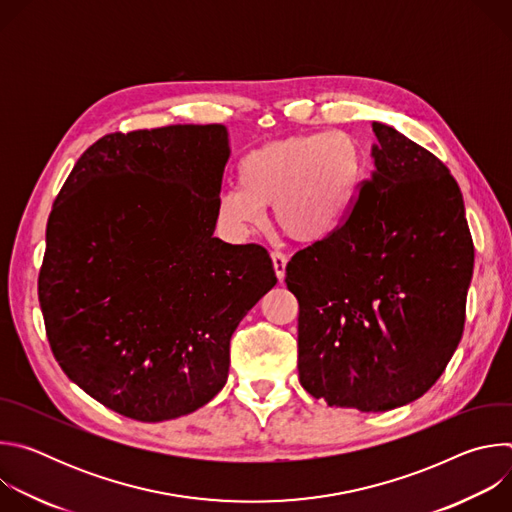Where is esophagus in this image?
<instances>
[{"mask_svg": "<svg viewBox=\"0 0 512 512\" xmlns=\"http://www.w3.org/2000/svg\"><path fill=\"white\" fill-rule=\"evenodd\" d=\"M271 261H273V269L277 279L281 281L285 277V265H287V257L281 251H271Z\"/></svg>", "mask_w": 512, "mask_h": 512, "instance_id": "esophagus-1", "label": "esophagus"}]
</instances>
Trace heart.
Here are the masks:
<instances>
[{
    "label": "heart",
    "instance_id": "b5f03b06",
    "mask_svg": "<svg viewBox=\"0 0 512 512\" xmlns=\"http://www.w3.org/2000/svg\"><path fill=\"white\" fill-rule=\"evenodd\" d=\"M362 178V154L344 131L304 133L271 141L239 164V186L216 198V221L233 239L275 223L302 243H320L350 218Z\"/></svg>",
    "mask_w": 512,
    "mask_h": 512
}]
</instances>
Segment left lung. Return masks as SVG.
<instances>
[{
  "label": "left lung",
  "instance_id": "left-lung-1",
  "mask_svg": "<svg viewBox=\"0 0 512 512\" xmlns=\"http://www.w3.org/2000/svg\"><path fill=\"white\" fill-rule=\"evenodd\" d=\"M375 170L346 225L285 267L298 298L302 387L330 407L419 399L456 352L474 269L458 182L431 152L373 121Z\"/></svg>",
  "mask_w": 512,
  "mask_h": 512
}]
</instances>
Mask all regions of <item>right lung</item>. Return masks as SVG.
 Returning a JSON list of instances; mask_svg holds the SVG:
<instances>
[{"label": "right lung", "mask_w": 512, "mask_h": 512, "mask_svg": "<svg viewBox=\"0 0 512 512\" xmlns=\"http://www.w3.org/2000/svg\"><path fill=\"white\" fill-rule=\"evenodd\" d=\"M229 156L218 123L109 133L54 200L38 277L52 354L129 419L206 405L227 383L233 332L277 283L265 247L212 237Z\"/></svg>", "instance_id": "add662e5"}]
</instances>
